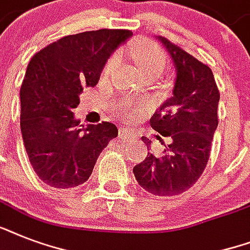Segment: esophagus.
<instances>
[{"label":"esophagus","mask_w":250,"mask_h":250,"mask_svg":"<svg viewBox=\"0 0 250 250\" xmlns=\"http://www.w3.org/2000/svg\"><path fill=\"white\" fill-rule=\"evenodd\" d=\"M119 139H121L122 141L129 140L128 133H127V131H125V128H121V129H119Z\"/></svg>","instance_id":"obj_1"}]
</instances>
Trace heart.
Returning <instances> with one entry per match:
<instances>
[{
    "label": "heart",
    "instance_id": "b5f03b06",
    "mask_svg": "<svg viewBox=\"0 0 250 250\" xmlns=\"http://www.w3.org/2000/svg\"><path fill=\"white\" fill-rule=\"evenodd\" d=\"M129 57L137 64V67L143 74H161L166 66V56L165 52L150 41H143L136 45H132L128 49ZM118 63V57L113 56L104 67V74L109 75ZM136 111V107L129 104H123L119 107L118 113L123 117H131Z\"/></svg>",
    "mask_w": 250,
    "mask_h": 250
}]
</instances>
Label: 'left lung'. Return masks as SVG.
Returning <instances> with one entry per match:
<instances>
[{"label":"left lung","mask_w":250,"mask_h":250,"mask_svg":"<svg viewBox=\"0 0 250 250\" xmlns=\"http://www.w3.org/2000/svg\"><path fill=\"white\" fill-rule=\"evenodd\" d=\"M174 62V89L150 119V125L171 143L162 154L148 156L133 167L137 183L154 196H175L189 189L205 170L218 127L219 90L210 67L179 48L157 37ZM141 140L150 150L152 143Z\"/></svg>","instance_id":"8db88e82"}]
</instances>
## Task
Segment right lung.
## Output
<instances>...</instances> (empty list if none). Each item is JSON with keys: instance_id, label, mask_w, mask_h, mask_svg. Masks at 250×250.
Returning <instances> with one entry per match:
<instances>
[{"instance_id": "obj_1", "label": "right lung", "mask_w": 250, "mask_h": 250, "mask_svg": "<svg viewBox=\"0 0 250 250\" xmlns=\"http://www.w3.org/2000/svg\"><path fill=\"white\" fill-rule=\"evenodd\" d=\"M128 29H98L70 35L31 58L21 88V131L37 176L54 188L83 184L100 153L118 136L115 125H79L74 109L84 86L98 83Z\"/></svg>"}]
</instances>
